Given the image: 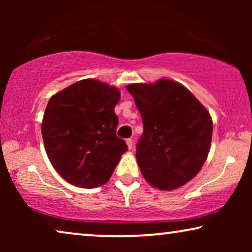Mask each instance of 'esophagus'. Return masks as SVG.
<instances>
[{
	"label": "esophagus",
	"instance_id": "34e87169",
	"mask_svg": "<svg viewBox=\"0 0 252 252\" xmlns=\"http://www.w3.org/2000/svg\"><path fill=\"white\" fill-rule=\"evenodd\" d=\"M126 143H127V146H128V149L132 150L133 149V140L132 139H127Z\"/></svg>",
	"mask_w": 252,
	"mask_h": 252
}]
</instances>
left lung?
<instances>
[{"instance_id": "left-lung-1", "label": "left lung", "mask_w": 252, "mask_h": 252, "mask_svg": "<svg viewBox=\"0 0 252 252\" xmlns=\"http://www.w3.org/2000/svg\"><path fill=\"white\" fill-rule=\"evenodd\" d=\"M143 123L136 146V160L148 184L160 190H174L201 171L212 140L208 110L177 81L132 84Z\"/></svg>"}]
</instances>
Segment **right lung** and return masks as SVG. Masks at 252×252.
Listing matches in <instances>:
<instances>
[{
	"label": "right lung",
	"mask_w": 252,
	"mask_h": 252,
	"mask_svg": "<svg viewBox=\"0 0 252 252\" xmlns=\"http://www.w3.org/2000/svg\"><path fill=\"white\" fill-rule=\"evenodd\" d=\"M118 88L85 79L51 96L42 120L46 153L68 184L95 188L111 177L127 144L116 135Z\"/></svg>",
	"instance_id": "right-lung-1"
}]
</instances>
